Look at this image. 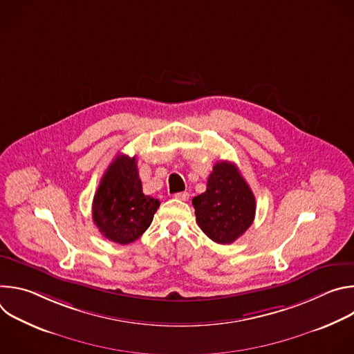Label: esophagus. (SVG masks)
<instances>
[{"mask_svg":"<svg viewBox=\"0 0 354 354\" xmlns=\"http://www.w3.org/2000/svg\"><path fill=\"white\" fill-rule=\"evenodd\" d=\"M174 197H175V198H178V200L186 201V200L189 198V193H187V192H179V193H175V194H174Z\"/></svg>","mask_w":354,"mask_h":354,"instance_id":"34e87169","label":"esophagus"}]
</instances>
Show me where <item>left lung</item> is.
Returning a JSON list of instances; mask_svg holds the SVG:
<instances>
[{"instance_id":"left-lung-1","label":"left lung","mask_w":354,"mask_h":354,"mask_svg":"<svg viewBox=\"0 0 354 354\" xmlns=\"http://www.w3.org/2000/svg\"><path fill=\"white\" fill-rule=\"evenodd\" d=\"M196 221L210 239L232 243L254 223L257 203L235 164L220 161L213 167L207 189L192 200Z\"/></svg>"}]
</instances>
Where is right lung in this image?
<instances>
[{
    "label": "right lung",
    "mask_w": 354,
    "mask_h": 354,
    "mask_svg": "<svg viewBox=\"0 0 354 354\" xmlns=\"http://www.w3.org/2000/svg\"><path fill=\"white\" fill-rule=\"evenodd\" d=\"M158 198L142 193L136 157L118 156L100 179L92 201V217L100 234L127 245L153 223Z\"/></svg>",
    "instance_id": "add662e5"
}]
</instances>
